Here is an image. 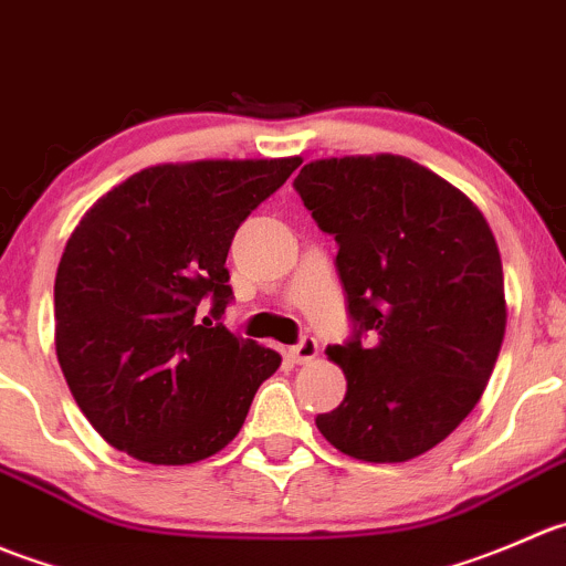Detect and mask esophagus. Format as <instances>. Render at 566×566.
<instances>
[{
	"label": "esophagus",
	"mask_w": 566,
	"mask_h": 566,
	"mask_svg": "<svg viewBox=\"0 0 566 566\" xmlns=\"http://www.w3.org/2000/svg\"><path fill=\"white\" fill-rule=\"evenodd\" d=\"M316 352H318L316 338H311V335H302L300 344L291 346L289 355H291V360H294V363H307V360H313V357H316Z\"/></svg>",
	"instance_id": "obj_1"
}]
</instances>
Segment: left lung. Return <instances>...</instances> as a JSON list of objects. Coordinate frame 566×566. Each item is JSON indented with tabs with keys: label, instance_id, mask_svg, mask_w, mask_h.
I'll use <instances>...</instances> for the list:
<instances>
[{
	"label": "left lung",
	"instance_id": "8db88e82",
	"mask_svg": "<svg viewBox=\"0 0 566 566\" xmlns=\"http://www.w3.org/2000/svg\"><path fill=\"white\" fill-rule=\"evenodd\" d=\"M294 189L335 237L352 335L327 346L346 396L318 432L363 462L434 449L484 394L506 329L503 266L484 214L405 156L311 161Z\"/></svg>",
	"mask_w": 566,
	"mask_h": 566
}]
</instances>
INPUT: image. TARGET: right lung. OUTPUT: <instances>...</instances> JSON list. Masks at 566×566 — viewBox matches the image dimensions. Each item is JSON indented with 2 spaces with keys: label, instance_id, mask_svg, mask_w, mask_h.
<instances>
[{
  "label": "right lung",
  "instance_id": "right-lung-1",
  "mask_svg": "<svg viewBox=\"0 0 566 566\" xmlns=\"http://www.w3.org/2000/svg\"><path fill=\"white\" fill-rule=\"evenodd\" d=\"M296 167L300 156L148 167L71 233L54 281L57 360L117 451L189 465L239 434L281 355L222 324L233 300L226 259L239 226Z\"/></svg>",
  "mask_w": 566,
  "mask_h": 566
}]
</instances>
